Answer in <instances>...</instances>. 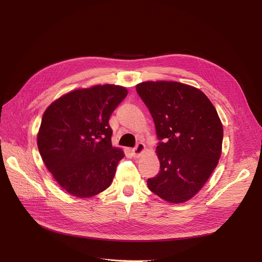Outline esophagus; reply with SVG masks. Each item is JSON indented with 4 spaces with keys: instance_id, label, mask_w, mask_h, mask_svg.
I'll list each match as a JSON object with an SVG mask.
<instances>
[{
    "instance_id": "1",
    "label": "esophagus",
    "mask_w": 262,
    "mask_h": 262,
    "mask_svg": "<svg viewBox=\"0 0 262 262\" xmlns=\"http://www.w3.org/2000/svg\"><path fill=\"white\" fill-rule=\"evenodd\" d=\"M144 148H145V145H144L143 143H141V142L137 143V145H136L134 148L130 149L132 155H133L134 157H138V156L143 152Z\"/></svg>"
}]
</instances>
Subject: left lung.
<instances>
[{"label": "left lung", "instance_id": "left-lung-1", "mask_svg": "<svg viewBox=\"0 0 262 262\" xmlns=\"http://www.w3.org/2000/svg\"><path fill=\"white\" fill-rule=\"evenodd\" d=\"M155 123L159 173L148 189L170 203L193 198L215 169L223 126L201 90L177 81H145L136 86Z\"/></svg>", "mask_w": 262, "mask_h": 262}]
</instances>
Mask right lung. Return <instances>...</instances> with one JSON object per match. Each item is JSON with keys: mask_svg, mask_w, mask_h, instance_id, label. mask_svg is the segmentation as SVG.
<instances>
[{"mask_svg": "<svg viewBox=\"0 0 262 262\" xmlns=\"http://www.w3.org/2000/svg\"><path fill=\"white\" fill-rule=\"evenodd\" d=\"M126 95L124 87L99 85L69 92L45 112L37 137L39 153L70 194L90 198L112 185L124 154L112 145L108 121Z\"/></svg>", "mask_w": 262, "mask_h": 262, "instance_id": "1", "label": "right lung"}]
</instances>
